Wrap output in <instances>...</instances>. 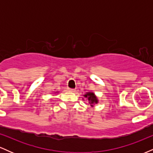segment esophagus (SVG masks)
I'll return each instance as SVG.
<instances>
[{"label": "esophagus", "instance_id": "esophagus-1", "mask_svg": "<svg viewBox=\"0 0 153 153\" xmlns=\"http://www.w3.org/2000/svg\"><path fill=\"white\" fill-rule=\"evenodd\" d=\"M68 90H69L70 91H71V92H74V91H75L74 88H69V89H68Z\"/></svg>", "mask_w": 153, "mask_h": 153}]
</instances>
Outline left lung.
I'll use <instances>...</instances> for the list:
<instances>
[{
	"instance_id": "1",
	"label": "left lung",
	"mask_w": 153,
	"mask_h": 153,
	"mask_svg": "<svg viewBox=\"0 0 153 153\" xmlns=\"http://www.w3.org/2000/svg\"><path fill=\"white\" fill-rule=\"evenodd\" d=\"M84 96H85V98H87L88 100V103H90L91 106H94V103H98L97 97L95 96V94H94V93L88 92V93H87L85 95H84Z\"/></svg>"
}]
</instances>
